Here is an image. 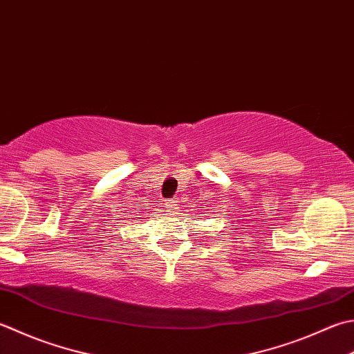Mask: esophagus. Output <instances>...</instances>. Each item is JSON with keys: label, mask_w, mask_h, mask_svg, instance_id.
<instances>
[{"label": "esophagus", "mask_w": 354, "mask_h": 354, "mask_svg": "<svg viewBox=\"0 0 354 354\" xmlns=\"http://www.w3.org/2000/svg\"><path fill=\"white\" fill-rule=\"evenodd\" d=\"M165 209H167L170 213H175L178 210V204H176V199H169L167 203H165Z\"/></svg>", "instance_id": "esophagus-1"}]
</instances>
